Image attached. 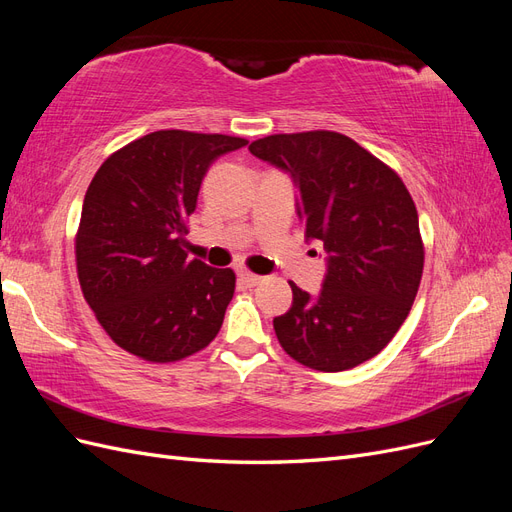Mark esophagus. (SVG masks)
<instances>
[{"instance_id":"34e87169","label":"esophagus","mask_w":512,"mask_h":512,"mask_svg":"<svg viewBox=\"0 0 512 512\" xmlns=\"http://www.w3.org/2000/svg\"><path fill=\"white\" fill-rule=\"evenodd\" d=\"M237 277H239V282H241V284L250 286V288H254V286H258V284L262 282V277H260V275L250 273V271H245V269H241V271L237 273Z\"/></svg>"}]
</instances>
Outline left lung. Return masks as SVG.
Wrapping results in <instances>:
<instances>
[{"mask_svg": "<svg viewBox=\"0 0 512 512\" xmlns=\"http://www.w3.org/2000/svg\"><path fill=\"white\" fill-rule=\"evenodd\" d=\"M250 151L292 177L305 237L327 250L318 297L288 282L292 307L273 318L282 348L318 371L369 361L408 318L423 277L425 247L408 188L339 132L273 134Z\"/></svg>", "mask_w": 512, "mask_h": 512, "instance_id": "left-lung-1", "label": "left lung"}]
</instances>
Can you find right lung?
<instances>
[{"mask_svg": "<svg viewBox=\"0 0 512 512\" xmlns=\"http://www.w3.org/2000/svg\"><path fill=\"white\" fill-rule=\"evenodd\" d=\"M247 141L158 130L108 156L76 232V273L102 329L151 363L181 361L218 335L235 271L190 260L188 218L209 166Z\"/></svg>", "mask_w": 512, "mask_h": 512, "instance_id": "obj_1", "label": "right lung"}]
</instances>
